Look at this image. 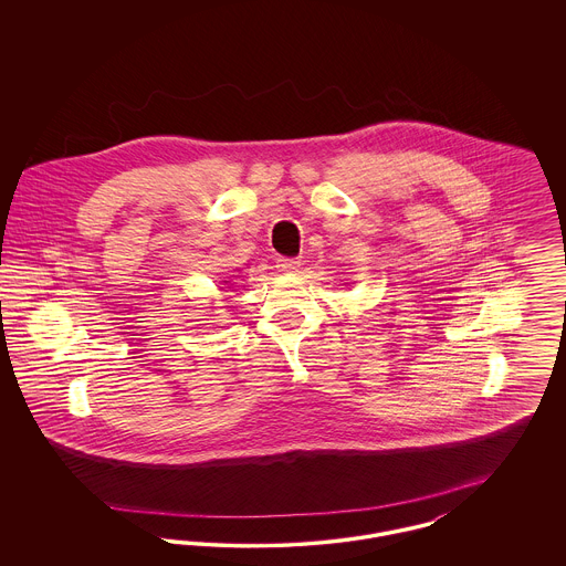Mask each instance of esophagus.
<instances>
[{"instance_id":"esophagus-1","label":"esophagus","mask_w":566,"mask_h":566,"mask_svg":"<svg viewBox=\"0 0 566 566\" xmlns=\"http://www.w3.org/2000/svg\"><path fill=\"white\" fill-rule=\"evenodd\" d=\"M275 263H277L275 268L280 271H284V273H293V271H296V268H298V261L291 259V256H280Z\"/></svg>"}]
</instances>
